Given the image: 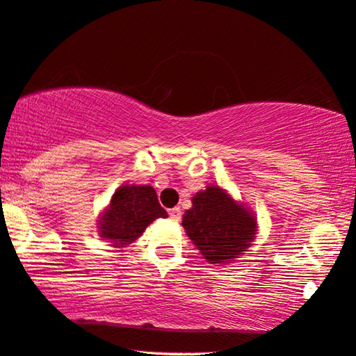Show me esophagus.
I'll return each instance as SVG.
<instances>
[{
	"label": "esophagus",
	"instance_id": "obj_1",
	"mask_svg": "<svg viewBox=\"0 0 356 356\" xmlns=\"http://www.w3.org/2000/svg\"><path fill=\"white\" fill-rule=\"evenodd\" d=\"M180 217H182V211H180L179 208H172V209H169V219L179 222V220H180Z\"/></svg>",
	"mask_w": 356,
	"mask_h": 356
}]
</instances>
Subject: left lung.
I'll use <instances>...</instances> for the list:
<instances>
[{
  "label": "left lung",
  "mask_w": 356,
  "mask_h": 356,
  "mask_svg": "<svg viewBox=\"0 0 356 356\" xmlns=\"http://www.w3.org/2000/svg\"><path fill=\"white\" fill-rule=\"evenodd\" d=\"M182 227L209 264H229L248 251L256 238V216L222 190L211 185L192 198Z\"/></svg>",
  "instance_id": "obj_1"
}]
</instances>
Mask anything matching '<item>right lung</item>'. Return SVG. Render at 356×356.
<instances>
[{
	"label": "right lung",
	"mask_w": 356,
	"mask_h": 356,
	"mask_svg": "<svg viewBox=\"0 0 356 356\" xmlns=\"http://www.w3.org/2000/svg\"><path fill=\"white\" fill-rule=\"evenodd\" d=\"M168 217L150 185H121L99 220L100 236L115 248H124L139 238L155 219Z\"/></svg>",
	"instance_id": "1"
}]
</instances>
